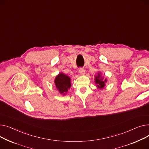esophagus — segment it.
I'll list each match as a JSON object with an SVG mask.
<instances>
[{
  "instance_id": "1",
  "label": "esophagus",
  "mask_w": 149,
  "mask_h": 149,
  "mask_svg": "<svg viewBox=\"0 0 149 149\" xmlns=\"http://www.w3.org/2000/svg\"><path fill=\"white\" fill-rule=\"evenodd\" d=\"M79 73L82 75H84L85 74V70L82 68H80L79 69Z\"/></svg>"
}]
</instances>
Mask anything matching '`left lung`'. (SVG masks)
I'll list each match as a JSON object with an SVG mask.
<instances>
[{
    "mask_svg": "<svg viewBox=\"0 0 149 149\" xmlns=\"http://www.w3.org/2000/svg\"><path fill=\"white\" fill-rule=\"evenodd\" d=\"M101 72H98L97 75L94 76V82L96 84V86L99 89H103L105 86V84L107 82V79L105 78L103 79V77L102 76Z\"/></svg>",
    "mask_w": 149,
    "mask_h": 149,
    "instance_id": "obj_1",
    "label": "left lung"
}]
</instances>
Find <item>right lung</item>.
Wrapping results in <instances>:
<instances>
[{
    "instance_id": "right-lung-1",
    "label": "right lung",
    "mask_w": 149,
    "mask_h": 149,
    "mask_svg": "<svg viewBox=\"0 0 149 149\" xmlns=\"http://www.w3.org/2000/svg\"><path fill=\"white\" fill-rule=\"evenodd\" d=\"M54 84L59 93L64 95L71 87V79L68 75L61 72L56 76Z\"/></svg>"
}]
</instances>
